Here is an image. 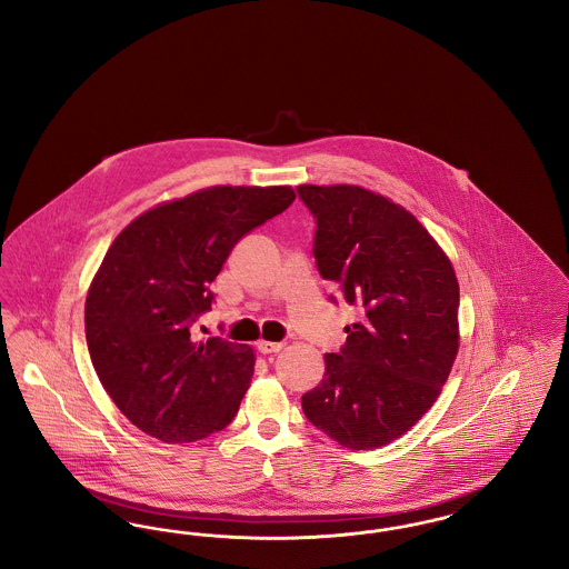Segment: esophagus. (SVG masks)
<instances>
[{
  "mask_svg": "<svg viewBox=\"0 0 569 569\" xmlns=\"http://www.w3.org/2000/svg\"><path fill=\"white\" fill-rule=\"evenodd\" d=\"M258 350L262 353H277L283 350L281 341H258Z\"/></svg>",
  "mask_w": 569,
  "mask_h": 569,
  "instance_id": "1",
  "label": "esophagus"
}]
</instances>
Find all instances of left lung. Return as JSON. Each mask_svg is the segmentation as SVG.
Listing matches in <instances>:
<instances>
[{
    "instance_id": "1",
    "label": "left lung",
    "mask_w": 569,
    "mask_h": 569,
    "mask_svg": "<svg viewBox=\"0 0 569 569\" xmlns=\"http://www.w3.org/2000/svg\"><path fill=\"white\" fill-rule=\"evenodd\" d=\"M316 260L360 320L302 395L307 420L350 450L381 448L433 407L459 353V281L429 230L360 186H298Z\"/></svg>"
}]
</instances>
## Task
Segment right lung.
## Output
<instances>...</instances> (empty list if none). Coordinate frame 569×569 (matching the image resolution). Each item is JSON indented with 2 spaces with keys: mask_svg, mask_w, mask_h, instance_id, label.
<instances>
[{
  "mask_svg": "<svg viewBox=\"0 0 569 569\" xmlns=\"http://www.w3.org/2000/svg\"><path fill=\"white\" fill-rule=\"evenodd\" d=\"M290 186H213L132 219L91 279L84 335L112 403L163 443L226 429L251 383L253 348L191 339L209 283L249 230L295 202Z\"/></svg>",
  "mask_w": 569,
  "mask_h": 569,
  "instance_id": "add662e5",
  "label": "right lung"
}]
</instances>
